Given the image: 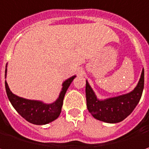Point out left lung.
Segmentation results:
<instances>
[{
	"label": "left lung",
	"mask_w": 149,
	"mask_h": 149,
	"mask_svg": "<svg viewBox=\"0 0 149 149\" xmlns=\"http://www.w3.org/2000/svg\"><path fill=\"white\" fill-rule=\"evenodd\" d=\"M144 87V70L143 68L141 77L137 86L130 93L113 97L106 99H98L86 81V99L89 113L94 118L108 123L122 122L134 110L141 99Z\"/></svg>",
	"instance_id": "8db88e82"
}]
</instances>
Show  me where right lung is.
Returning a JSON list of instances; mask_svg holds the SVG:
<instances>
[{"mask_svg":"<svg viewBox=\"0 0 149 149\" xmlns=\"http://www.w3.org/2000/svg\"><path fill=\"white\" fill-rule=\"evenodd\" d=\"M6 72L7 69L6 66L5 78H6ZM75 77L76 76H72L62 82V91L59 94V97L52 103H45L42 101L31 100L18 97L12 93L6 81H5V86L8 99L16 112L31 123L36 125H44L54 121L59 117L62 112L65 94Z\"/></svg>","mask_w":149,"mask_h":149,"instance_id":"obj_1","label":"right lung"}]
</instances>
